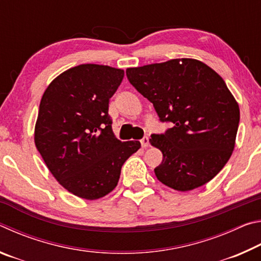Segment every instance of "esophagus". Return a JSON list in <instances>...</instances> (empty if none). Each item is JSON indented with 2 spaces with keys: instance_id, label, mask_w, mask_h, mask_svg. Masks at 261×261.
<instances>
[{
  "instance_id": "obj_1",
  "label": "esophagus",
  "mask_w": 261,
  "mask_h": 261,
  "mask_svg": "<svg viewBox=\"0 0 261 261\" xmlns=\"http://www.w3.org/2000/svg\"><path fill=\"white\" fill-rule=\"evenodd\" d=\"M140 144H141V147L146 148L148 146V144H149V138H148V137H144V138L140 140Z\"/></svg>"
}]
</instances>
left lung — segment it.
Listing matches in <instances>:
<instances>
[{
    "mask_svg": "<svg viewBox=\"0 0 261 261\" xmlns=\"http://www.w3.org/2000/svg\"><path fill=\"white\" fill-rule=\"evenodd\" d=\"M126 77L161 122L173 123L149 139L163 155L158 179L190 191L214 178L231 156L240 124V107L223 79L193 59L129 68Z\"/></svg>",
    "mask_w": 261,
    "mask_h": 261,
    "instance_id": "obj_1",
    "label": "left lung"
}]
</instances>
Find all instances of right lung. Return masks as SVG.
I'll list each match as a JSON object with an SVG mask.
<instances>
[{
    "label": "right lung",
    "instance_id": "obj_1",
    "mask_svg": "<svg viewBox=\"0 0 261 261\" xmlns=\"http://www.w3.org/2000/svg\"><path fill=\"white\" fill-rule=\"evenodd\" d=\"M123 77L121 69L81 64L56 77L40 101L35 146L57 182L83 199L112 192L123 163L140 148L112 129L109 99Z\"/></svg>",
    "mask_w": 261,
    "mask_h": 261
}]
</instances>
